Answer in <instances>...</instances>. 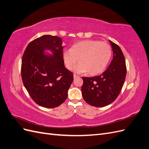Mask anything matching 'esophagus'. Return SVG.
<instances>
[{"mask_svg":"<svg viewBox=\"0 0 149 149\" xmlns=\"http://www.w3.org/2000/svg\"><path fill=\"white\" fill-rule=\"evenodd\" d=\"M73 77H74V78L75 79V78H78V75H76V74H73Z\"/></svg>","mask_w":149,"mask_h":149,"instance_id":"1","label":"esophagus"}]
</instances>
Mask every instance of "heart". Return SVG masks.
<instances>
[{"instance_id": "1", "label": "heart", "mask_w": 149, "mask_h": 149, "mask_svg": "<svg viewBox=\"0 0 149 149\" xmlns=\"http://www.w3.org/2000/svg\"><path fill=\"white\" fill-rule=\"evenodd\" d=\"M111 56L112 49L109 45L95 40L76 43L63 54L68 69L71 70L79 60V63L74 68V72H88L91 76L102 73L109 63Z\"/></svg>"}]
</instances>
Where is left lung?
Segmentation results:
<instances>
[{"mask_svg": "<svg viewBox=\"0 0 149 149\" xmlns=\"http://www.w3.org/2000/svg\"><path fill=\"white\" fill-rule=\"evenodd\" d=\"M113 58L104 73L92 78L83 77L84 100L89 105L101 107L110 104L119 96L126 76L125 58L120 47L109 40Z\"/></svg>", "mask_w": 149, "mask_h": 149, "instance_id": "1", "label": "left lung"}]
</instances>
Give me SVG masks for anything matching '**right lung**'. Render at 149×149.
<instances>
[{"instance_id":"obj_1","label":"right lung","mask_w":149,"mask_h":149,"mask_svg":"<svg viewBox=\"0 0 149 149\" xmlns=\"http://www.w3.org/2000/svg\"><path fill=\"white\" fill-rule=\"evenodd\" d=\"M62 44L60 37L45 35L31 42L22 56L24 86L37 104L46 108L63 103L73 81V73L64 65Z\"/></svg>"}]
</instances>
